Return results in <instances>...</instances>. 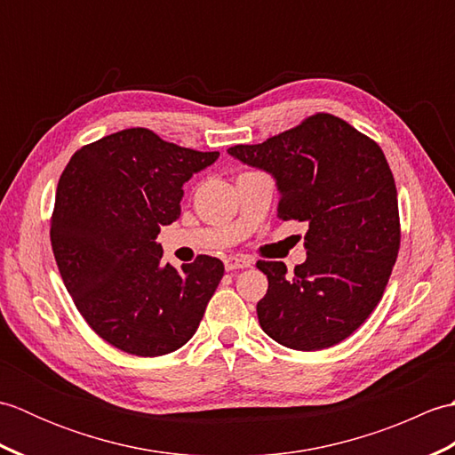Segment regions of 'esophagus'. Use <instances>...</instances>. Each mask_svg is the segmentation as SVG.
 Here are the masks:
<instances>
[{"label": "esophagus", "instance_id": "34e87169", "mask_svg": "<svg viewBox=\"0 0 455 455\" xmlns=\"http://www.w3.org/2000/svg\"><path fill=\"white\" fill-rule=\"evenodd\" d=\"M252 259L246 256H227L225 258V267L227 272H235V269H244V267H252Z\"/></svg>", "mask_w": 455, "mask_h": 455}]
</instances>
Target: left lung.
Here are the masks:
<instances>
[{"label":"left lung","instance_id":"left-lung-1","mask_svg":"<svg viewBox=\"0 0 455 455\" xmlns=\"http://www.w3.org/2000/svg\"><path fill=\"white\" fill-rule=\"evenodd\" d=\"M230 156L272 173L282 220L307 222V259L256 264L267 275L262 331L301 352L357 331L381 301L401 246L397 188L379 144L331 113H316Z\"/></svg>","mask_w":455,"mask_h":455}]
</instances>
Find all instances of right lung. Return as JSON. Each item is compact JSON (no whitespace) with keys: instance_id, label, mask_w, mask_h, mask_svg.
Here are the masks:
<instances>
[{"instance_id":"obj_1","label":"right lung","mask_w":455,"mask_h":455,"mask_svg":"<svg viewBox=\"0 0 455 455\" xmlns=\"http://www.w3.org/2000/svg\"><path fill=\"white\" fill-rule=\"evenodd\" d=\"M219 152L124 129L85 144L58 180L51 243L68 293L95 334L156 357L196 334L225 274L219 258L176 269L162 262L160 227L180 219L183 183Z\"/></svg>"}]
</instances>
